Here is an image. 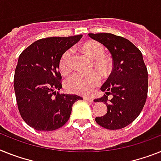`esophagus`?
<instances>
[{
  "label": "esophagus",
  "instance_id": "esophagus-1",
  "mask_svg": "<svg viewBox=\"0 0 161 161\" xmlns=\"http://www.w3.org/2000/svg\"><path fill=\"white\" fill-rule=\"evenodd\" d=\"M84 99L86 100V101H88V102H93V101H94V99H93V98H92V97H84Z\"/></svg>",
  "mask_w": 161,
  "mask_h": 161
}]
</instances>
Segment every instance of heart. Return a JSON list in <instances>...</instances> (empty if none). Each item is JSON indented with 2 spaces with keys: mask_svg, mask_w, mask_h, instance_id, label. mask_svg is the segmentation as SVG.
<instances>
[{
  "mask_svg": "<svg viewBox=\"0 0 161 161\" xmlns=\"http://www.w3.org/2000/svg\"><path fill=\"white\" fill-rule=\"evenodd\" d=\"M84 51L94 59L96 67L106 73L110 69V62L106 57L105 48L97 41H89L83 46ZM73 49H67L63 53L59 59V69L63 74L68 73L72 68ZM102 77L97 71L89 73L75 72L66 80V88L73 93L80 94H90L101 83Z\"/></svg>",
  "mask_w": 161,
  "mask_h": 161,
  "instance_id": "obj_1",
  "label": "heart"
}]
</instances>
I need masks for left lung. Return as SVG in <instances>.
Instances as JSON below:
<instances>
[{
    "label": "left lung",
    "mask_w": 161,
    "mask_h": 161,
    "mask_svg": "<svg viewBox=\"0 0 161 161\" xmlns=\"http://www.w3.org/2000/svg\"><path fill=\"white\" fill-rule=\"evenodd\" d=\"M108 49L112 57L113 68L107 81L102 86L103 97L94 102H104L108 112L95 121L108 130H120L135 120L142 112L148 90L147 69L142 54L125 38L111 33H89ZM112 94L113 98L108 99Z\"/></svg>",
    "instance_id": "1"
}]
</instances>
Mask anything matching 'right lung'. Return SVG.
I'll return each mask as SVG.
<instances>
[{"mask_svg": "<svg viewBox=\"0 0 161 161\" xmlns=\"http://www.w3.org/2000/svg\"><path fill=\"white\" fill-rule=\"evenodd\" d=\"M82 35L38 40L19 55L14 87L18 108L26 123L39 131H53L69 120L72 105L81 97L60 94L59 59Z\"/></svg>", "mask_w": 161, "mask_h": 161, "instance_id": "1", "label": "right lung"}]
</instances>
